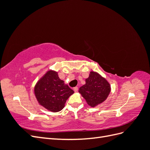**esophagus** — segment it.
<instances>
[{
  "mask_svg": "<svg viewBox=\"0 0 150 150\" xmlns=\"http://www.w3.org/2000/svg\"><path fill=\"white\" fill-rule=\"evenodd\" d=\"M73 89L74 91V92H77V91H78V87H74L73 88Z\"/></svg>",
  "mask_w": 150,
  "mask_h": 150,
  "instance_id": "1",
  "label": "esophagus"
}]
</instances>
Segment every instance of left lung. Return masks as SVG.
Returning a JSON list of instances; mask_svg holds the SVG:
<instances>
[{"mask_svg": "<svg viewBox=\"0 0 150 150\" xmlns=\"http://www.w3.org/2000/svg\"><path fill=\"white\" fill-rule=\"evenodd\" d=\"M85 81L79 93L89 106L96 107L106 100L111 92V86L105 78L97 72L91 71Z\"/></svg>", "mask_w": 150, "mask_h": 150, "instance_id": "obj_1", "label": "left lung"}]
</instances>
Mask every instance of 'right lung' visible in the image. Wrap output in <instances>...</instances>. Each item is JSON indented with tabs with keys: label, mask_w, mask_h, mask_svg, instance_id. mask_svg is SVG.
<instances>
[{
	"label": "right lung",
	"mask_w": 150,
	"mask_h": 150,
	"mask_svg": "<svg viewBox=\"0 0 150 150\" xmlns=\"http://www.w3.org/2000/svg\"><path fill=\"white\" fill-rule=\"evenodd\" d=\"M73 93L74 91L59 78L57 72L53 70L47 71L34 87V94L39 104L53 112L61 111L67 99Z\"/></svg>",
	"instance_id": "add662e5"
}]
</instances>
